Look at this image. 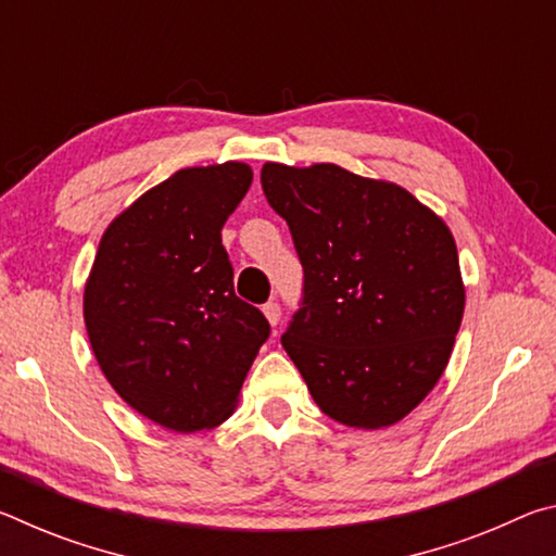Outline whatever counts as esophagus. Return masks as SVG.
Wrapping results in <instances>:
<instances>
[{"label":"esophagus","instance_id":"esophagus-1","mask_svg":"<svg viewBox=\"0 0 556 556\" xmlns=\"http://www.w3.org/2000/svg\"><path fill=\"white\" fill-rule=\"evenodd\" d=\"M262 312H265L267 321H269L271 326H277V324H279V318H281V306L277 304V301H267V304L262 306Z\"/></svg>","mask_w":556,"mask_h":556}]
</instances>
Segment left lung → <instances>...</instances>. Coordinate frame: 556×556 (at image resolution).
Returning <instances> with one entry per match:
<instances>
[{"label": "left lung", "instance_id": "left-lung-1", "mask_svg": "<svg viewBox=\"0 0 556 556\" xmlns=\"http://www.w3.org/2000/svg\"><path fill=\"white\" fill-rule=\"evenodd\" d=\"M287 220L304 296L281 345L328 417L382 429L434 390L464 318L454 235L390 181L336 164L262 166Z\"/></svg>", "mask_w": 556, "mask_h": 556}]
</instances>
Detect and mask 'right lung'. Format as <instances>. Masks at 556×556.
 Here are the masks:
<instances>
[{
	"mask_svg": "<svg viewBox=\"0 0 556 556\" xmlns=\"http://www.w3.org/2000/svg\"><path fill=\"white\" fill-rule=\"evenodd\" d=\"M252 184L242 162L181 168L102 235L83 294L88 338L131 409L172 431L232 414L265 314L235 296L220 230Z\"/></svg>",
	"mask_w": 556,
	"mask_h": 556,
	"instance_id": "obj_1",
	"label": "right lung"
}]
</instances>
